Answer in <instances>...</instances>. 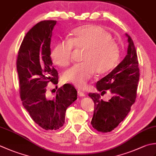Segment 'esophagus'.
I'll use <instances>...</instances> for the list:
<instances>
[{"label": "esophagus", "instance_id": "obj_1", "mask_svg": "<svg viewBox=\"0 0 156 156\" xmlns=\"http://www.w3.org/2000/svg\"><path fill=\"white\" fill-rule=\"evenodd\" d=\"M78 96H80V97H84L85 96V94L84 93H82L80 90H78Z\"/></svg>", "mask_w": 156, "mask_h": 156}]
</instances>
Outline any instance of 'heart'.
Returning a JSON list of instances; mask_svg holds the SVG:
<instances>
[{"mask_svg": "<svg viewBox=\"0 0 156 156\" xmlns=\"http://www.w3.org/2000/svg\"><path fill=\"white\" fill-rule=\"evenodd\" d=\"M72 38L57 42L52 48L51 58L61 68L68 66L72 52L84 49L82 62L76 64L63 74V80L76 87L83 88L95 72L105 74L114 69L118 63L120 49L112 35L103 27L96 25L78 27L72 31Z\"/></svg>", "mask_w": 156, "mask_h": 156, "instance_id": "1", "label": "heart"}]
</instances>
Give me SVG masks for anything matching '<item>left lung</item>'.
I'll use <instances>...</instances> for the list:
<instances>
[{
    "label": "left lung",
    "instance_id": "8db88e82",
    "mask_svg": "<svg viewBox=\"0 0 156 156\" xmlns=\"http://www.w3.org/2000/svg\"><path fill=\"white\" fill-rule=\"evenodd\" d=\"M129 42L124 59L105 77L97 82V89L102 96L109 90L113 97L108 102L100 99L98 93H88L94 103L91 124L94 129L108 133L124 120L135 102L139 80V62L136 48L130 36L126 34Z\"/></svg>",
    "mask_w": 156,
    "mask_h": 156
}]
</instances>
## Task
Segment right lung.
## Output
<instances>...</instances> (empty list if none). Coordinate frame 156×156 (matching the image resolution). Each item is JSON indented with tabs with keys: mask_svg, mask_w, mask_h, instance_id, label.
Here are the masks:
<instances>
[{
	"mask_svg": "<svg viewBox=\"0 0 156 156\" xmlns=\"http://www.w3.org/2000/svg\"><path fill=\"white\" fill-rule=\"evenodd\" d=\"M57 21H40L27 32L18 51L17 70L22 104L30 117L46 130H55L65 123L67 108L77 99L70 84L58 88L56 96L47 97L48 82L58 83V72L52 66L51 40Z\"/></svg>",
	"mask_w": 156,
	"mask_h": 156,
	"instance_id": "obj_1",
	"label": "right lung"
}]
</instances>
